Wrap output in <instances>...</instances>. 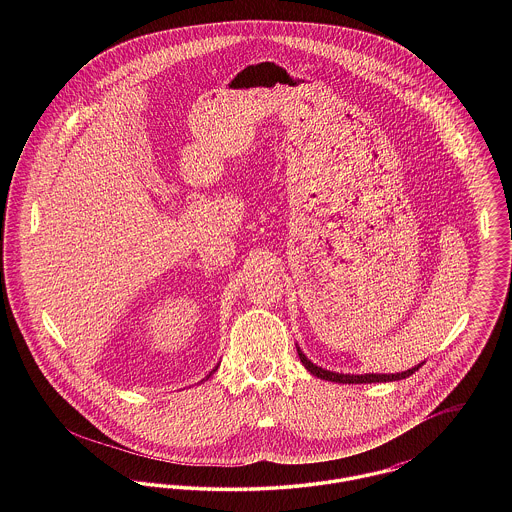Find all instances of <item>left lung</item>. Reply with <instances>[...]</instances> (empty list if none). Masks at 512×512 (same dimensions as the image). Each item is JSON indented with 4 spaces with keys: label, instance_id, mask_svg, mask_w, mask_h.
I'll use <instances>...</instances> for the list:
<instances>
[{
    "label": "left lung",
    "instance_id": "8db88e82",
    "mask_svg": "<svg viewBox=\"0 0 512 512\" xmlns=\"http://www.w3.org/2000/svg\"><path fill=\"white\" fill-rule=\"evenodd\" d=\"M297 353H299V359H301V363L305 365V368L313 374V376H317V378H322V380H328V382H336V384H372V382H395V380H403V378H409L411 374H414L418 368L422 365L414 366L411 370H405V372H399V374H357V376H353V374H338V372H330V370H324V368H320V366L313 365L303 353H301V349H297Z\"/></svg>",
    "mask_w": 512,
    "mask_h": 512
}]
</instances>
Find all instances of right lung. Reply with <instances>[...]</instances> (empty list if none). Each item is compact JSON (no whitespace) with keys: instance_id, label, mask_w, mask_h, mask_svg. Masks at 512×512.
Segmentation results:
<instances>
[{"instance_id":"1","label":"right lung","mask_w":512,"mask_h":512,"mask_svg":"<svg viewBox=\"0 0 512 512\" xmlns=\"http://www.w3.org/2000/svg\"><path fill=\"white\" fill-rule=\"evenodd\" d=\"M209 376H211V374H209Z\"/></svg>"}]
</instances>
